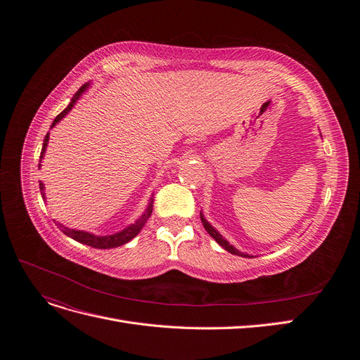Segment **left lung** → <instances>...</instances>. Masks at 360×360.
<instances>
[{
	"mask_svg": "<svg viewBox=\"0 0 360 360\" xmlns=\"http://www.w3.org/2000/svg\"><path fill=\"white\" fill-rule=\"evenodd\" d=\"M200 216H201V222H202V226L205 228V231L210 234V237H213L214 240L219 243L225 250H228V252L230 254H234V255H238V257H243V258H252L254 255H249V254H246V252H240V250L238 249H236L230 242L226 240V238H224L222 237V234L216 230V228L210 224V222H207V219L204 217V214H202V212L200 213Z\"/></svg>",
	"mask_w": 360,
	"mask_h": 360,
	"instance_id": "8db88e82",
	"label": "left lung"
}]
</instances>
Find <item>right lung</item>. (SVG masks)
Segmentation results:
<instances>
[{
	"label": "right lung",
	"mask_w": 360,
	"mask_h": 360,
	"mask_svg": "<svg viewBox=\"0 0 360 360\" xmlns=\"http://www.w3.org/2000/svg\"><path fill=\"white\" fill-rule=\"evenodd\" d=\"M90 85H91V82H85V84L81 86V89L75 93V96L72 97V101H70V103L68 105L66 110L61 111V112L56 117V120H53L52 124H51V129H52L53 126H56L57 123H60L61 120L73 110L75 103L78 102L79 97H81L86 90L90 89ZM48 143H49V132L46 134L45 139H43V147H41V151H40V162H41L43 158H45V151H46ZM40 165H41V163H39V168H40ZM40 192H41V198L46 201V197H45V184H43L41 181H40ZM151 212H153V198H150V202H148V205H147L146 212L139 216V219H136L135 224H130L129 226L123 228L122 231L114 233V234H106V236L93 234V233H90V231H82V230H73V228H68V226H63V225H60V228H61V231H63L64 234L72 237L73 240L79 242V243H82V245L91 246V248H96V249H111V248L122 246V245H124V243L132 240L134 237H136V236L139 234V231L143 230V226L146 225V222L148 221V217H150Z\"/></svg>",
	"instance_id": "right-lung-1"
}]
</instances>
